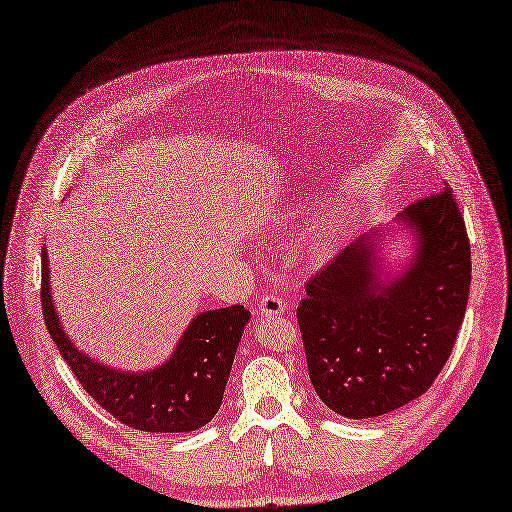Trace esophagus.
Instances as JSON below:
<instances>
[{"instance_id": "obj_1", "label": "esophagus", "mask_w": 512, "mask_h": 512, "mask_svg": "<svg viewBox=\"0 0 512 512\" xmlns=\"http://www.w3.org/2000/svg\"><path fill=\"white\" fill-rule=\"evenodd\" d=\"M258 308H260L262 314L277 316V314L285 312V300L281 296H277V294H266V296L260 298Z\"/></svg>"}]
</instances>
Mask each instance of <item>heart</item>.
Segmentation results:
<instances>
[{"label": "heart", "mask_w": 512, "mask_h": 512, "mask_svg": "<svg viewBox=\"0 0 512 512\" xmlns=\"http://www.w3.org/2000/svg\"><path fill=\"white\" fill-rule=\"evenodd\" d=\"M298 218V216H291ZM344 237V229L339 227L337 223H323L321 227H316L314 233L310 235V256L312 258H327L331 256L339 243H342Z\"/></svg>", "instance_id": "1"}]
</instances>
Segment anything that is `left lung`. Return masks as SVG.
I'll return each instance as SVG.
<instances>
[{"label":"left lung","instance_id":"obj_1","mask_svg":"<svg viewBox=\"0 0 512 512\" xmlns=\"http://www.w3.org/2000/svg\"><path fill=\"white\" fill-rule=\"evenodd\" d=\"M417 256L392 283L377 279L362 237L306 281L298 325L319 398L348 419H373L423 396L452 354L471 287L465 218L444 187L402 214Z\"/></svg>","mask_w":512,"mask_h":512}]
</instances>
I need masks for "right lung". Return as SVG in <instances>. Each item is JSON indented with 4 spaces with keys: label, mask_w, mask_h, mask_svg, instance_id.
<instances>
[{
    "label": "right lung",
    "mask_w": 512,
    "mask_h": 512,
    "mask_svg": "<svg viewBox=\"0 0 512 512\" xmlns=\"http://www.w3.org/2000/svg\"><path fill=\"white\" fill-rule=\"evenodd\" d=\"M41 264L45 327L70 371L97 404L120 423L152 433L196 431L214 419L250 310L235 304L198 314L166 364L150 373H125L100 364L70 344L52 304L45 250Z\"/></svg>",
    "instance_id": "obj_1"
}]
</instances>
